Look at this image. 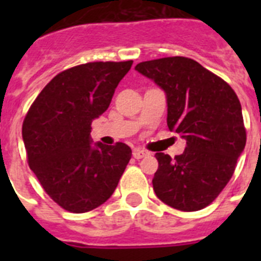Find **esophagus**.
Wrapping results in <instances>:
<instances>
[{"label":"esophagus","instance_id":"esophagus-1","mask_svg":"<svg viewBox=\"0 0 261 261\" xmlns=\"http://www.w3.org/2000/svg\"><path fill=\"white\" fill-rule=\"evenodd\" d=\"M146 155H149V153H147L146 150H142V149H135V150H133V156H135L136 159H141Z\"/></svg>","mask_w":261,"mask_h":261}]
</instances>
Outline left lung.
I'll return each instance as SVG.
<instances>
[{"label":"left lung","instance_id":"left-lung-1","mask_svg":"<svg viewBox=\"0 0 261 261\" xmlns=\"http://www.w3.org/2000/svg\"><path fill=\"white\" fill-rule=\"evenodd\" d=\"M136 70L165 91L167 125L187 141L174 159L156 153V197L171 208L208 206L229 183L246 146L242 106L234 90L199 62L165 57L140 62Z\"/></svg>","mask_w":261,"mask_h":261}]
</instances>
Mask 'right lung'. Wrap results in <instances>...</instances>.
<instances>
[{
    "label": "right lung",
    "mask_w": 261,
    "mask_h": 261,
    "mask_svg": "<svg viewBox=\"0 0 261 261\" xmlns=\"http://www.w3.org/2000/svg\"><path fill=\"white\" fill-rule=\"evenodd\" d=\"M133 61L87 62L60 74L27 112L22 137L29 165L50 199L71 213L93 211L116 190L132 150L93 144L91 123L108 108Z\"/></svg>",
    "instance_id": "right-lung-1"
}]
</instances>
